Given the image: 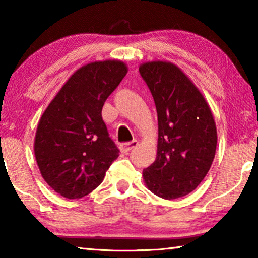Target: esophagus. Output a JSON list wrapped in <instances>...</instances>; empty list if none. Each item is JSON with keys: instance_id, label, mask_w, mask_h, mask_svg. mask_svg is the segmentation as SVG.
I'll list each match as a JSON object with an SVG mask.
<instances>
[{"instance_id": "obj_1", "label": "esophagus", "mask_w": 258, "mask_h": 258, "mask_svg": "<svg viewBox=\"0 0 258 258\" xmlns=\"http://www.w3.org/2000/svg\"><path fill=\"white\" fill-rule=\"evenodd\" d=\"M137 144H139V142L137 141H132V142H126V143H123L121 146V149L123 153H129L130 150L134 149V148L137 147Z\"/></svg>"}]
</instances>
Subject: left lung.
<instances>
[{"mask_svg":"<svg viewBox=\"0 0 258 258\" xmlns=\"http://www.w3.org/2000/svg\"><path fill=\"white\" fill-rule=\"evenodd\" d=\"M154 97L158 119L156 160L143 169L147 188L164 200L188 195L213 163L217 132L213 114L189 77L170 62L140 66Z\"/></svg>","mask_w":258,"mask_h":258,"instance_id":"left-lung-1","label":"left lung"}]
</instances>
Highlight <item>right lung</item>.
I'll list each match as a JSON object with an SVG mask.
<instances>
[{
	"mask_svg": "<svg viewBox=\"0 0 258 258\" xmlns=\"http://www.w3.org/2000/svg\"><path fill=\"white\" fill-rule=\"evenodd\" d=\"M128 73L116 59L81 67L61 88L38 122L34 153L44 181L66 199L96 189L118 157L102 108Z\"/></svg>",
	"mask_w": 258,
	"mask_h": 258,
	"instance_id": "1",
	"label": "right lung"
}]
</instances>
